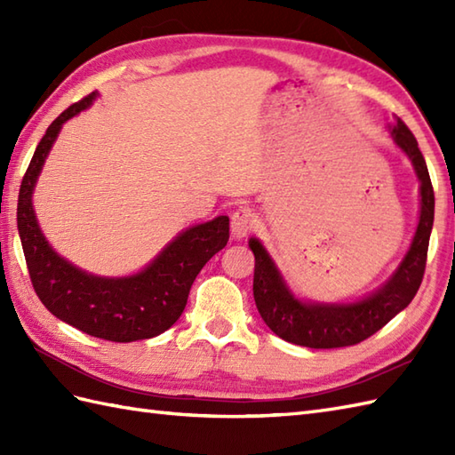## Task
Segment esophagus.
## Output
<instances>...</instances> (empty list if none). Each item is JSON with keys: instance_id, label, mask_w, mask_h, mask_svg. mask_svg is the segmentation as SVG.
I'll return each instance as SVG.
<instances>
[{"instance_id": "esophagus-1", "label": "esophagus", "mask_w": 455, "mask_h": 455, "mask_svg": "<svg viewBox=\"0 0 455 455\" xmlns=\"http://www.w3.org/2000/svg\"><path fill=\"white\" fill-rule=\"evenodd\" d=\"M256 225V217H254V211L250 207H238L233 217H230V227H233V235L236 238H243L246 236L250 230L254 228Z\"/></svg>"}]
</instances>
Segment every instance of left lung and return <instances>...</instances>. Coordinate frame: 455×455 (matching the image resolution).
I'll use <instances>...</instances> for the list:
<instances>
[{"label":"left lung","instance_id":"obj_1","mask_svg":"<svg viewBox=\"0 0 455 455\" xmlns=\"http://www.w3.org/2000/svg\"><path fill=\"white\" fill-rule=\"evenodd\" d=\"M393 139L407 152L420 180V220L409 254L379 291L354 305H307L289 293L272 258L256 238L250 240L254 264V301L264 323L285 342L331 350L363 342L407 307L422 283L434 222V189L419 142L411 129L395 117Z\"/></svg>","mask_w":455,"mask_h":455}]
</instances>
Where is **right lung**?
<instances>
[{
    "instance_id": "right-lung-1",
    "label": "right lung",
    "mask_w": 455,
    "mask_h": 455,
    "mask_svg": "<svg viewBox=\"0 0 455 455\" xmlns=\"http://www.w3.org/2000/svg\"><path fill=\"white\" fill-rule=\"evenodd\" d=\"M95 93L72 103L46 129L23 176L17 228L35 293L56 318L111 342L158 336L178 321L201 267L228 243V217L188 228L144 269L131 277H95L68 264L48 246L33 211V188L62 123L90 108Z\"/></svg>"
}]
</instances>
